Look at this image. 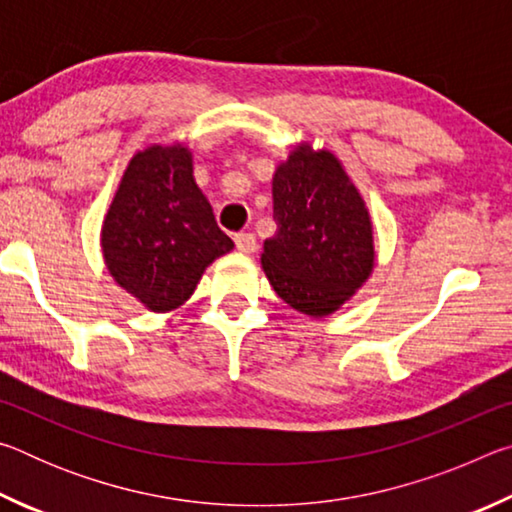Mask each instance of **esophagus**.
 Here are the masks:
<instances>
[{
  "label": "esophagus",
  "instance_id": "esophagus-1",
  "mask_svg": "<svg viewBox=\"0 0 512 512\" xmlns=\"http://www.w3.org/2000/svg\"><path fill=\"white\" fill-rule=\"evenodd\" d=\"M235 244H237V250H241V253H255L257 248V239L255 235H250V232H239V235H235Z\"/></svg>",
  "mask_w": 512,
  "mask_h": 512
}]
</instances>
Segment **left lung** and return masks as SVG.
I'll return each instance as SVG.
<instances>
[{
    "mask_svg": "<svg viewBox=\"0 0 512 512\" xmlns=\"http://www.w3.org/2000/svg\"><path fill=\"white\" fill-rule=\"evenodd\" d=\"M277 232L264 241V273L289 307L329 316L375 264L366 203L329 151L300 149L273 176Z\"/></svg>",
    "mask_w": 512,
    "mask_h": 512,
    "instance_id": "obj_1",
    "label": "left lung"
}]
</instances>
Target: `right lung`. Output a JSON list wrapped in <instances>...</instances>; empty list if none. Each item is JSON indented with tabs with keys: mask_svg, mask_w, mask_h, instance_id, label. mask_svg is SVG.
<instances>
[{
	"mask_svg": "<svg viewBox=\"0 0 512 512\" xmlns=\"http://www.w3.org/2000/svg\"><path fill=\"white\" fill-rule=\"evenodd\" d=\"M232 246L194 183L183 144L133 155L101 230L103 259L119 287L164 314L183 305Z\"/></svg>",
	"mask_w": 512,
	"mask_h": 512,
	"instance_id": "obj_1",
	"label": "right lung"
}]
</instances>
